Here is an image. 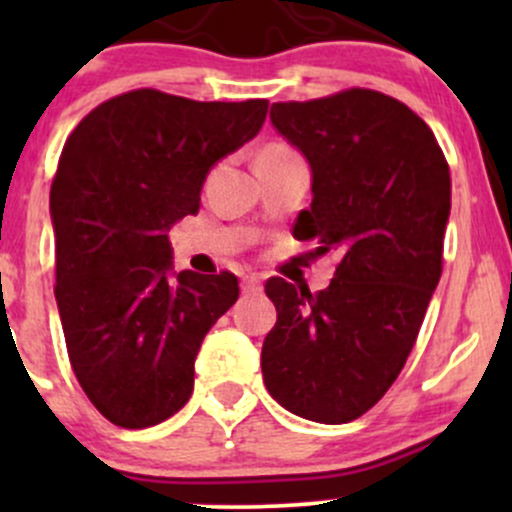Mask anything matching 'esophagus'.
<instances>
[{
    "mask_svg": "<svg viewBox=\"0 0 512 512\" xmlns=\"http://www.w3.org/2000/svg\"><path fill=\"white\" fill-rule=\"evenodd\" d=\"M240 289H243V293H260L262 291L260 276H257V274L243 276V281H240Z\"/></svg>",
    "mask_w": 512,
    "mask_h": 512,
    "instance_id": "34e87169",
    "label": "esophagus"
}]
</instances>
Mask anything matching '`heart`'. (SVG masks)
<instances>
[{"mask_svg": "<svg viewBox=\"0 0 512 512\" xmlns=\"http://www.w3.org/2000/svg\"><path fill=\"white\" fill-rule=\"evenodd\" d=\"M262 154H293V151L286 149V146H281V144H272V146H267V149H262Z\"/></svg>", "mask_w": 512, "mask_h": 512, "instance_id": "1", "label": "heart"}]
</instances>
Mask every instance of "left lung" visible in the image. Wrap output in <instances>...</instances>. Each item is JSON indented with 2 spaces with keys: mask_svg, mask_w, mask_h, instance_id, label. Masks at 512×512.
Instances as JSON below:
<instances>
[{
  "mask_svg": "<svg viewBox=\"0 0 512 512\" xmlns=\"http://www.w3.org/2000/svg\"><path fill=\"white\" fill-rule=\"evenodd\" d=\"M269 120L313 175L293 236L342 260L320 293L267 281L262 378L291 414L346 424L390 390L416 342L443 269L450 170L426 122L368 88L274 103Z\"/></svg>",
  "mask_w": 512,
  "mask_h": 512,
  "instance_id": "8db88e82",
  "label": "left lung"
}]
</instances>
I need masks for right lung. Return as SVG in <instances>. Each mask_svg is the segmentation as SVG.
Returning a JSON list of instances; mask_svg holds the SVG:
<instances>
[{
  "instance_id": "1",
  "label": "right lung",
  "mask_w": 512,
  "mask_h": 512,
  "mask_svg": "<svg viewBox=\"0 0 512 512\" xmlns=\"http://www.w3.org/2000/svg\"><path fill=\"white\" fill-rule=\"evenodd\" d=\"M267 101L199 103L139 88L69 134L50 190L64 339L88 399L122 428L170 419L238 279L173 269L168 231L199 211L209 170L257 137Z\"/></svg>"
}]
</instances>
